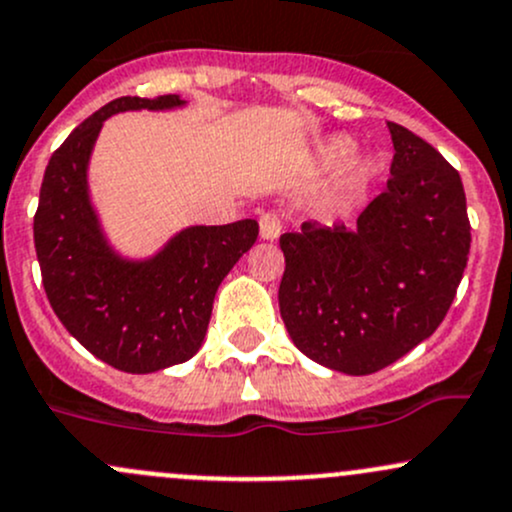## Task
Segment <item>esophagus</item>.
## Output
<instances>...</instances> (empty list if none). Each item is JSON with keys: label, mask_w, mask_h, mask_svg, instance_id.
Instances as JSON below:
<instances>
[{"label": "esophagus", "mask_w": 512, "mask_h": 512, "mask_svg": "<svg viewBox=\"0 0 512 512\" xmlns=\"http://www.w3.org/2000/svg\"><path fill=\"white\" fill-rule=\"evenodd\" d=\"M282 215L274 213V211H267L265 215L260 218V238L262 240H277L279 235H282Z\"/></svg>", "instance_id": "obj_1"}]
</instances>
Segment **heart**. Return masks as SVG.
Returning a JSON list of instances; mask_svg holds the SVG:
<instances>
[{"label": "heart", "mask_w": 512, "mask_h": 512, "mask_svg": "<svg viewBox=\"0 0 512 512\" xmlns=\"http://www.w3.org/2000/svg\"><path fill=\"white\" fill-rule=\"evenodd\" d=\"M353 152H355V144L351 142V139L336 137V139H331V142L324 144V149H321V157H324L326 164H343V161L351 159ZM373 174H375L373 161L360 159L351 171V184L353 186L368 184V181L373 179Z\"/></svg>", "instance_id": "heart-1"}]
</instances>
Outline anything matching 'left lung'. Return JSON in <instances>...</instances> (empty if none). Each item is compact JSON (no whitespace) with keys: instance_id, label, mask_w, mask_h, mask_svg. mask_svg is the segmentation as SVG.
Wrapping results in <instances>:
<instances>
[{"instance_id":"8db88e82","label":"left lung","mask_w":512,"mask_h":512,"mask_svg":"<svg viewBox=\"0 0 512 512\" xmlns=\"http://www.w3.org/2000/svg\"><path fill=\"white\" fill-rule=\"evenodd\" d=\"M387 129L392 176L355 230L304 220L279 238L284 326L306 358L346 375L378 373L432 336L469 260L459 171L407 127Z\"/></svg>"}]
</instances>
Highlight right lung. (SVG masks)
Masks as SVG:
<instances>
[{"label": "right lung", "mask_w": 512, "mask_h": 512, "mask_svg": "<svg viewBox=\"0 0 512 512\" xmlns=\"http://www.w3.org/2000/svg\"><path fill=\"white\" fill-rule=\"evenodd\" d=\"M179 95L117 98L68 134L43 174L34 245L53 311L95 358L125 373H157L198 353L225 274L255 245L257 220L191 225L147 260L122 257L90 201L88 164L107 117L174 110Z\"/></svg>", "instance_id": "1"}]
</instances>
